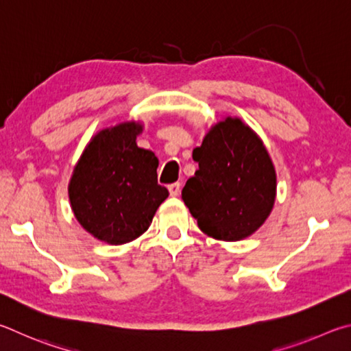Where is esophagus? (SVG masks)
Returning a JSON list of instances; mask_svg holds the SVG:
<instances>
[{
    "instance_id": "1",
    "label": "esophagus",
    "mask_w": 351,
    "mask_h": 351,
    "mask_svg": "<svg viewBox=\"0 0 351 351\" xmlns=\"http://www.w3.org/2000/svg\"><path fill=\"white\" fill-rule=\"evenodd\" d=\"M180 183L177 182V183H171V185L168 186V189H169V194L172 195V197H177V195L180 194Z\"/></svg>"
}]
</instances>
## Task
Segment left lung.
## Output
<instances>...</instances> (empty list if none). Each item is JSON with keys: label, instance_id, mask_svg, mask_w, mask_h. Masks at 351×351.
Masks as SVG:
<instances>
[{"label": "left lung", "instance_id": "8db88e82", "mask_svg": "<svg viewBox=\"0 0 351 351\" xmlns=\"http://www.w3.org/2000/svg\"><path fill=\"white\" fill-rule=\"evenodd\" d=\"M199 169L182 199L206 236L223 242L247 239L265 223L276 202V169L262 138L239 117L208 129L193 151Z\"/></svg>", "mask_w": 351, "mask_h": 351}]
</instances>
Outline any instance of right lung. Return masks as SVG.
Masks as SVG:
<instances>
[{
  "label": "right lung",
  "mask_w": 351,
  "mask_h": 351,
  "mask_svg": "<svg viewBox=\"0 0 351 351\" xmlns=\"http://www.w3.org/2000/svg\"><path fill=\"white\" fill-rule=\"evenodd\" d=\"M141 121H121L92 135L72 171L71 208L78 223L109 245L132 242L149 228L169 193L157 183L158 158L137 146Z\"/></svg>",
  "instance_id": "1"
}]
</instances>
